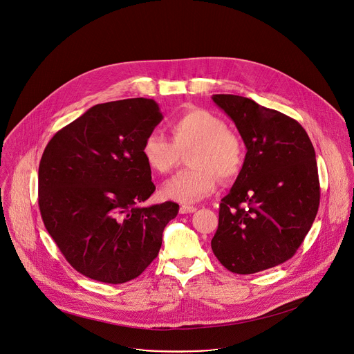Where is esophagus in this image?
<instances>
[{
  "instance_id": "1",
  "label": "esophagus",
  "mask_w": 354,
  "mask_h": 354,
  "mask_svg": "<svg viewBox=\"0 0 354 354\" xmlns=\"http://www.w3.org/2000/svg\"><path fill=\"white\" fill-rule=\"evenodd\" d=\"M197 209L194 207V206H187V205H183V206H180V209H179V212H180V214H190V213H194Z\"/></svg>"
}]
</instances>
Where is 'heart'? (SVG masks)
I'll return each instance as SVG.
<instances>
[{"label":"heart","instance_id":"b5f03b06","mask_svg":"<svg viewBox=\"0 0 354 354\" xmlns=\"http://www.w3.org/2000/svg\"><path fill=\"white\" fill-rule=\"evenodd\" d=\"M172 141L153 131L141 144V156L147 167L165 175L175 169L180 153L193 149L187 157L190 169L168 180L162 189L165 197L192 203L210 194L221 179H232L242 167V144L227 130V123L217 115L193 109L169 124Z\"/></svg>","mask_w":354,"mask_h":354}]
</instances>
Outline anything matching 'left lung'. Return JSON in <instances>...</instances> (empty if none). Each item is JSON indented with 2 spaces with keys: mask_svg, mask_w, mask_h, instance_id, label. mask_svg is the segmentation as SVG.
Returning a JSON list of instances; mask_svg holds the SVG:
<instances>
[{
  "mask_svg": "<svg viewBox=\"0 0 354 354\" xmlns=\"http://www.w3.org/2000/svg\"><path fill=\"white\" fill-rule=\"evenodd\" d=\"M246 147L242 169L221 198L212 249L232 273L250 274L294 257L319 207L315 149L302 126L255 100L213 95Z\"/></svg>",
  "mask_w": 354,
  "mask_h": 354,
  "instance_id": "left-lung-1",
  "label": "left lung"
}]
</instances>
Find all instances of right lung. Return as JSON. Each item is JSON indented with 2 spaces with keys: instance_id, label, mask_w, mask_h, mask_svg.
I'll return each mask as SVG.
<instances>
[{
  "instance_id": "1",
  "label": "right lung",
  "mask_w": 354,
  "mask_h": 354,
  "mask_svg": "<svg viewBox=\"0 0 354 354\" xmlns=\"http://www.w3.org/2000/svg\"><path fill=\"white\" fill-rule=\"evenodd\" d=\"M154 99L99 104L59 130L39 165L46 230L81 274L111 284L138 277L179 205L140 207L156 190L141 144L162 120Z\"/></svg>"
}]
</instances>
